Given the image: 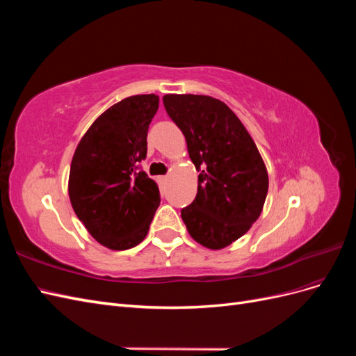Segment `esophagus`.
Listing matches in <instances>:
<instances>
[{"mask_svg": "<svg viewBox=\"0 0 356 356\" xmlns=\"http://www.w3.org/2000/svg\"><path fill=\"white\" fill-rule=\"evenodd\" d=\"M159 181H160V184H163V186H165L166 182H168V177H160V178H159Z\"/></svg>", "mask_w": 356, "mask_h": 356, "instance_id": "obj_1", "label": "esophagus"}]
</instances>
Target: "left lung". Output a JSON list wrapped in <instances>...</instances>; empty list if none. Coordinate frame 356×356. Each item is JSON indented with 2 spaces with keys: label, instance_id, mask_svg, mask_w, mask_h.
I'll use <instances>...</instances> for the list:
<instances>
[{
  "label": "left lung",
  "instance_id": "8db88e82",
  "mask_svg": "<svg viewBox=\"0 0 356 356\" xmlns=\"http://www.w3.org/2000/svg\"><path fill=\"white\" fill-rule=\"evenodd\" d=\"M163 105L200 172L196 199L181 209V218L197 243L222 250L242 238L263 211L268 177L261 154L238 115L220 99L165 95Z\"/></svg>",
  "mask_w": 356,
  "mask_h": 356
}]
</instances>
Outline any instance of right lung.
<instances>
[{"label":"right lung","mask_w":356,"mask_h":356,"mask_svg":"<svg viewBox=\"0 0 356 356\" xmlns=\"http://www.w3.org/2000/svg\"><path fill=\"white\" fill-rule=\"evenodd\" d=\"M159 96L135 95L104 111L72 156L68 193L72 209L95 241L114 251L141 243L160 204L156 181L138 163Z\"/></svg>","instance_id":"add662e5"}]
</instances>
